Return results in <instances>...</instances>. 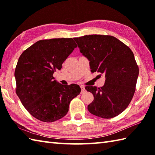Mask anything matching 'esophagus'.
<instances>
[{"mask_svg": "<svg viewBox=\"0 0 155 155\" xmlns=\"http://www.w3.org/2000/svg\"><path fill=\"white\" fill-rule=\"evenodd\" d=\"M81 93L83 94V93H84V92H85L84 86H83V85H81Z\"/></svg>", "mask_w": 155, "mask_h": 155, "instance_id": "1", "label": "esophagus"}]
</instances>
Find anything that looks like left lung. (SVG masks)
<instances>
[{"mask_svg":"<svg viewBox=\"0 0 155 155\" xmlns=\"http://www.w3.org/2000/svg\"><path fill=\"white\" fill-rule=\"evenodd\" d=\"M91 71L105 75L101 88L85 87L94 96L88 106L91 114L111 118L126 109L134 96L139 69L130 48L113 36L91 35L74 38Z\"/></svg>","mask_w":155,"mask_h":155,"instance_id":"1","label":"left lung"}]
</instances>
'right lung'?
Returning <instances> with one entry per match:
<instances>
[{
  "label": "right lung",
  "instance_id": "obj_1",
  "mask_svg": "<svg viewBox=\"0 0 155 155\" xmlns=\"http://www.w3.org/2000/svg\"><path fill=\"white\" fill-rule=\"evenodd\" d=\"M76 47L72 38L45 39L35 42L20 56L15 71L16 93L37 119L46 123L61 119L67 114L71 101L80 94L78 85L64 86L53 77Z\"/></svg>",
  "mask_w": 155,
  "mask_h": 155
}]
</instances>
